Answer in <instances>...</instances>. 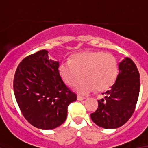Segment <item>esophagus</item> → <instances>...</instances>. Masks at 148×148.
I'll return each instance as SVG.
<instances>
[{
  "label": "esophagus",
  "mask_w": 148,
  "mask_h": 148,
  "mask_svg": "<svg viewBox=\"0 0 148 148\" xmlns=\"http://www.w3.org/2000/svg\"><path fill=\"white\" fill-rule=\"evenodd\" d=\"M86 99V97H81V96H78L77 97V99L78 100H80V101H82L83 99Z\"/></svg>",
  "instance_id": "obj_1"
}]
</instances>
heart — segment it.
Instances as JSON below:
<instances>
[{"mask_svg":"<svg viewBox=\"0 0 148 148\" xmlns=\"http://www.w3.org/2000/svg\"><path fill=\"white\" fill-rule=\"evenodd\" d=\"M59 73L66 84L76 86L77 92L82 94L95 89L103 92L109 90L116 82L119 74L116 58L104 51H82L75 54L70 60L63 61L59 66Z\"/></svg>","mask_w":148,"mask_h":148,"instance_id":"1","label":"heart"}]
</instances>
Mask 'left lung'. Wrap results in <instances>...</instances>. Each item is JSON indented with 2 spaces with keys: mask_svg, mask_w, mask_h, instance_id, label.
<instances>
[{
  "mask_svg": "<svg viewBox=\"0 0 148 148\" xmlns=\"http://www.w3.org/2000/svg\"><path fill=\"white\" fill-rule=\"evenodd\" d=\"M140 92V74L130 58L119 64V74L105 97L98 100V108L90 114L97 125L105 129L123 126L134 112ZM104 94V93H103Z\"/></svg>",
  "mask_w": 148,
  "mask_h": 148,
  "instance_id": "left-lung-1",
  "label": "left lung"
}]
</instances>
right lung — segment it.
I'll list each match as a JSON object with an SVG mask.
<instances>
[{"label": "right lung", "mask_w": 148, "mask_h": 148, "mask_svg": "<svg viewBox=\"0 0 148 148\" xmlns=\"http://www.w3.org/2000/svg\"><path fill=\"white\" fill-rule=\"evenodd\" d=\"M49 51L40 50L18 65L14 91L23 116L35 127L52 130L65 122L67 108L77 96L62 79L59 62L49 59Z\"/></svg>", "instance_id": "right-lung-1"}]
</instances>
